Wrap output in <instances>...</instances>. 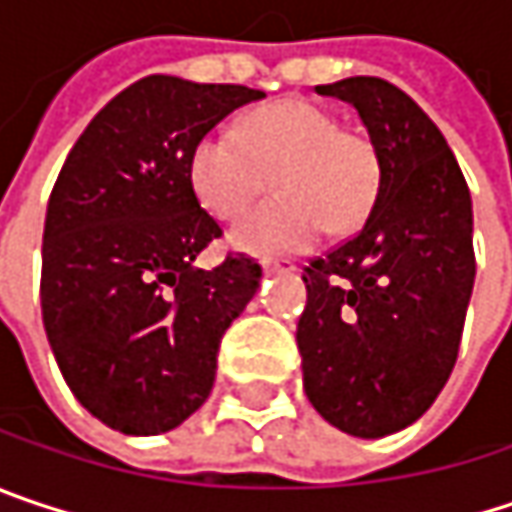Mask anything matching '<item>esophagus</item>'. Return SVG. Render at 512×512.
<instances>
[{"label":"esophagus","mask_w":512,"mask_h":512,"mask_svg":"<svg viewBox=\"0 0 512 512\" xmlns=\"http://www.w3.org/2000/svg\"><path fill=\"white\" fill-rule=\"evenodd\" d=\"M262 271L265 274H288V271H294V265L291 262H262Z\"/></svg>","instance_id":"1"}]
</instances>
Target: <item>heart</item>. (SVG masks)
I'll list each match as a JSON object with an SVG mask.
<instances>
[{
  "label": "heart",
  "instance_id": "b5f03b06",
  "mask_svg": "<svg viewBox=\"0 0 512 512\" xmlns=\"http://www.w3.org/2000/svg\"><path fill=\"white\" fill-rule=\"evenodd\" d=\"M274 174L279 198L256 206L230 230V244L253 256L300 253L320 233L355 230L379 195L382 165L373 142L341 128L338 116L306 98H285L215 128L192 151V186L209 212L236 218Z\"/></svg>",
  "mask_w": 512,
  "mask_h": 512
}]
</instances>
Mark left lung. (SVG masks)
I'll list each match as a JSON object with an SVG mask.
<instances>
[{
	"label": "left lung",
	"instance_id": "obj_1",
	"mask_svg": "<svg viewBox=\"0 0 512 512\" xmlns=\"http://www.w3.org/2000/svg\"><path fill=\"white\" fill-rule=\"evenodd\" d=\"M314 90L358 110L382 177L364 227L303 271V387L329 425L376 440L420 420L452 376L475 282L472 198L411 95L370 75Z\"/></svg>",
	"mask_w": 512,
	"mask_h": 512
}]
</instances>
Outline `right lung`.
Listing matches in <instances>:
<instances>
[{"mask_svg": "<svg viewBox=\"0 0 512 512\" xmlns=\"http://www.w3.org/2000/svg\"><path fill=\"white\" fill-rule=\"evenodd\" d=\"M238 84L148 75L78 136L43 230V326L75 399L113 431L151 437L209 396L218 347L262 268L227 256L195 268L215 218L192 186V151L241 104Z\"/></svg>", "mask_w": 512, "mask_h": 512, "instance_id": "1", "label": "right lung"}]
</instances>
